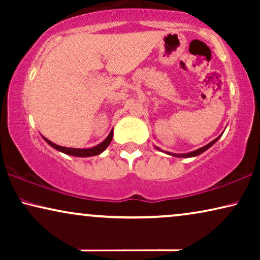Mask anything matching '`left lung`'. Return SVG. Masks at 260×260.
<instances>
[{
  "label": "left lung",
  "instance_id": "left-lung-1",
  "mask_svg": "<svg viewBox=\"0 0 260 260\" xmlns=\"http://www.w3.org/2000/svg\"><path fill=\"white\" fill-rule=\"evenodd\" d=\"M219 137H220V136H219ZM219 137H218V138H215L214 141H212L211 143H208L207 145H205V147H202V148H200V149H198V150H194V151H191V152H188V154H170V155L176 156V157H193V156H198V155L202 154V152H204V151L207 150L208 148H211L212 145L214 144L215 142L219 140Z\"/></svg>",
  "mask_w": 260,
  "mask_h": 260
}]
</instances>
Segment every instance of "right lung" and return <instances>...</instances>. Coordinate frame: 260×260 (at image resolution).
Wrapping results in <instances>:
<instances>
[{"label": "right lung", "mask_w": 260, "mask_h": 260, "mask_svg": "<svg viewBox=\"0 0 260 260\" xmlns=\"http://www.w3.org/2000/svg\"><path fill=\"white\" fill-rule=\"evenodd\" d=\"M112 136H113V130H111V133L109 134V136L105 138L104 141L102 142L101 144H98L97 147H93V148H90V149H74V148H65V147H60L58 144H54L53 142L48 141L47 138L44 137V140L47 142V143L53 147L56 150L63 152V154H67V155H71V156H77V157H88V156H95V155H99L101 152H103L105 150L106 148L109 147V144L111 143V140H112Z\"/></svg>", "instance_id": "obj_1"}]
</instances>
